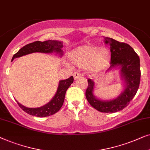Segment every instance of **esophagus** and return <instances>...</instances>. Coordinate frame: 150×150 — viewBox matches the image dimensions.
<instances>
[{
    "mask_svg": "<svg viewBox=\"0 0 150 150\" xmlns=\"http://www.w3.org/2000/svg\"><path fill=\"white\" fill-rule=\"evenodd\" d=\"M81 77V73L79 72V71H76L74 73H73V77L75 78V79H78V78Z\"/></svg>",
    "mask_w": 150,
    "mask_h": 150,
    "instance_id": "esophagus-1",
    "label": "esophagus"
}]
</instances>
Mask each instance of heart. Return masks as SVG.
<instances>
[{"instance_id":"obj_1","label":"heart","mask_w":150,"mask_h":150,"mask_svg":"<svg viewBox=\"0 0 150 150\" xmlns=\"http://www.w3.org/2000/svg\"><path fill=\"white\" fill-rule=\"evenodd\" d=\"M111 52L105 47L85 45L78 47L71 54V60L76 66L87 68L92 73H100L110 64Z\"/></svg>"}]
</instances>
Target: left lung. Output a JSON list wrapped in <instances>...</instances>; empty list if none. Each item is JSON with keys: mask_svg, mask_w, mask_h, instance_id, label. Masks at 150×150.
Returning a JSON list of instances; mask_svg holds the SVG:
<instances>
[{"mask_svg": "<svg viewBox=\"0 0 150 150\" xmlns=\"http://www.w3.org/2000/svg\"><path fill=\"white\" fill-rule=\"evenodd\" d=\"M105 43L110 46L111 59L109 69L115 66L120 67L122 77L125 81L126 87L117 98L103 101L94 96L92 93L94 82L89 79L86 97L88 103L96 110L103 113H115L125 108L137 92L141 78L140 59L137 54L127 43H121L109 37L105 38Z\"/></svg>", "mask_w": 150, "mask_h": 150, "instance_id": "left-lung-1", "label": "left lung"}]
</instances>
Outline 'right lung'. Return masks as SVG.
I'll list each match as a JSON object with an SVG mask.
<instances>
[{
    "mask_svg": "<svg viewBox=\"0 0 150 150\" xmlns=\"http://www.w3.org/2000/svg\"><path fill=\"white\" fill-rule=\"evenodd\" d=\"M63 47L62 43L54 40H47L45 41H35L33 43L27 44L21 48L16 54L13 55L12 60L15 58L24 56V55L33 53V52H41V53H51L56 52L62 54L61 48ZM73 82V77L71 76L68 79L61 80L59 82V86L57 92L51 101L44 106L39 108H28L19 103L18 104L20 108L25 112L31 115L37 117H47L54 115L60 110L64 100L65 94L69 86Z\"/></svg>",
    "mask_w": 150,
    "mask_h": 150,
    "instance_id": "add662e5",
    "label": "right lung"
}]
</instances>
